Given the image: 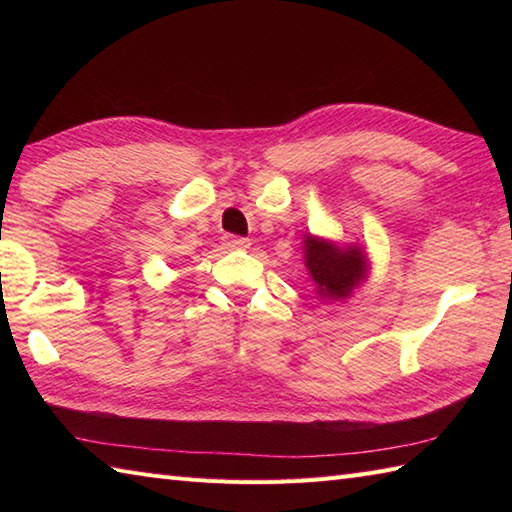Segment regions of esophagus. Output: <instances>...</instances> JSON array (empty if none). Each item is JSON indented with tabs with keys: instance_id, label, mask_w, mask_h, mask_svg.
<instances>
[{
	"instance_id": "obj_1",
	"label": "esophagus",
	"mask_w": 512,
	"mask_h": 512,
	"mask_svg": "<svg viewBox=\"0 0 512 512\" xmlns=\"http://www.w3.org/2000/svg\"><path fill=\"white\" fill-rule=\"evenodd\" d=\"M224 244L228 248H237V250H244L250 246V239L248 237H239V235H226L224 237Z\"/></svg>"
}]
</instances>
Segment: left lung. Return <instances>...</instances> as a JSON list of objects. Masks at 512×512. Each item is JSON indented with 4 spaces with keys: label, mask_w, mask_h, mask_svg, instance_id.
I'll return each mask as SVG.
<instances>
[{
    "label": "left lung",
    "mask_w": 512,
    "mask_h": 512,
    "mask_svg": "<svg viewBox=\"0 0 512 512\" xmlns=\"http://www.w3.org/2000/svg\"><path fill=\"white\" fill-rule=\"evenodd\" d=\"M306 266L319 286V295L325 299L350 297L354 286L361 284L367 273V262L358 248H334L308 235L306 239Z\"/></svg>",
    "instance_id": "8db88e82"
}]
</instances>
